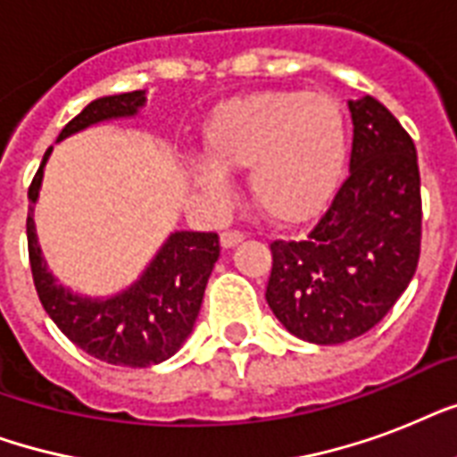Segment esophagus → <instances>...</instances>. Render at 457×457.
<instances>
[{
    "label": "esophagus",
    "mask_w": 457,
    "mask_h": 457,
    "mask_svg": "<svg viewBox=\"0 0 457 457\" xmlns=\"http://www.w3.org/2000/svg\"><path fill=\"white\" fill-rule=\"evenodd\" d=\"M242 239H244V232H239V229H225V232H220V244L225 246V249L235 246V244H239Z\"/></svg>",
    "instance_id": "obj_1"
}]
</instances>
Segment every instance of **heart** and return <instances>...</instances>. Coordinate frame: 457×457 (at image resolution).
Instances as JSON below:
<instances>
[{
  "instance_id": "1",
  "label": "heart",
  "mask_w": 457,
  "mask_h": 457,
  "mask_svg": "<svg viewBox=\"0 0 457 457\" xmlns=\"http://www.w3.org/2000/svg\"><path fill=\"white\" fill-rule=\"evenodd\" d=\"M208 161L196 182L222 199L220 168H249L251 196L275 220L315 213L339 185L348 152L344 111L334 96L303 89H270L237 96L211 113L204 130Z\"/></svg>"
}]
</instances>
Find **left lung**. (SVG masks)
<instances>
[{
    "instance_id": "8db88e82",
    "label": "left lung",
    "mask_w": 457,
    "mask_h": 457,
    "mask_svg": "<svg viewBox=\"0 0 457 457\" xmlns=\"http://www.w3.org/2000/svg\"><path fill=\"white\" fill-rule=\"evenodd\" d=\"M351 170L301 242H270L265 299L311 344L370 332L411 285L422 242L420 168L412 137L372 96L348 102Z\"/></svg>"
}]
</instances>
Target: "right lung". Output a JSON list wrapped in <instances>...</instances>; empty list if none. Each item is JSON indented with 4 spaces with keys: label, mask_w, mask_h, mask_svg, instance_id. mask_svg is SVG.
Masks as SVG:
<instances>
[{
    "label": "right lung",
    "mask_w": 457,
    "mask_h": 457,
    "mask_svg": "<svg viewBox=\"0 0 457 457\" xmlns=\"http://www.w3.org/2000/svg\"><path fill=\"white\" fill-rule=\"evenodd\" d=\"M145 104L142 92H125L87 104L61 130L59 139L109 118L135 116ZM46 149L28 199H37ZM32 211V206H30ZM28 258L39 303L61 332L85 353L120 368H149L168 361L178 351L199 315L204 289L220 256V237L215 232H175L158 251L137 285L113 299L92 301L66 292L54 282L39 256L32 215L28 213Z\"/></svg>",
    "instance_id": "1"
}]
</instances>
